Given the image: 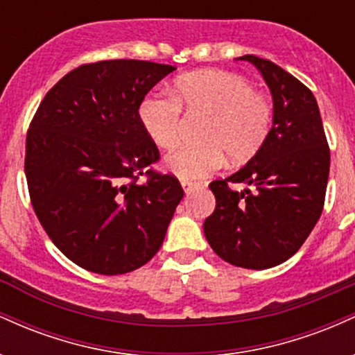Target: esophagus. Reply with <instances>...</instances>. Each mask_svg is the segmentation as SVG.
Wrapping results in <instances>:
<instances>
[{"instance_id":"obj_1","label":"esophagus","mask_w":355,"mask_h":355,"mask_svg":"<svg viewBox=\"0 0 355 355\" xmlns=\"http://www.w3.org/2000/svg\"><path fill=\"white\" fill-rule=\"evenodd\" d=\"M182 187H183V190H185L187 193H189V191H190L191 189H195V187H197V182H191V180H182Z\"/></svg>"}]
</instances>
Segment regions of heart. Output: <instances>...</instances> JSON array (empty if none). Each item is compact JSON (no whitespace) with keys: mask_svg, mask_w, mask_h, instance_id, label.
Masks as SVG:
<instances>
[{"mask_svg":"<svg viewBox=\"0 0 355 355\" xmlns=\"http://www.w3.org/2000/svg\"><path fill=\"white\" fill-rule=\"evenodd\" d=\"M182 108L207 113L198 145H183L165 158L170 172L193 180L214 173L225 162H245L259 152L272 123V103L243 76L222 70H200L175 81L172 96L148 95L138 115L146 133L162 148L180 138Z\"/></svg>","mask_w":355,"mask_h":355,"instance_id":"1","label":"heart"}]
</instances>
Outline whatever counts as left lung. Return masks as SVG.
<instances>
[{"label": "left lung", "mask_w": 355, "mask_h": 355, "mask_svg": "<svg viewBox=\"0 0 355 355\" xmlns=\"http://www.w3.org/2000/svg\"><path fill=\"white\" fill-rule=\"evenodd\" d=\"M262 73L274 98V123L259 152L237 173L214 180L215 210L203 232L220 259L263 270L291 259L324 209L331 150L315 96L272 61L240 56ZM230 182H247L243 192Z\"/></svg>", "instance_id": "obj_1"}]
</instances>
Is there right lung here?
I'll return each mask as SVG.
<instances>
[{
    "mask_svg": "<svg viewBox=\"0 0 355 355\" xmlns=\"http://www.w3.org/2000/svg\"><path fill=\"white\" fill-rule=\"evenodd\" d=\"M177 68L144 60L87 63L61 78L26 133L24 173L36 217L71 262L101 275L145 266L164 243L183 189L152 168L146 93ZM141 174L146 182H138Z\"/></svg>",
    "mask_w": 355,
    "mask_h": 355,
    "instance_id": "add662e5",
    "label": "right lung"
}]
</instances>
